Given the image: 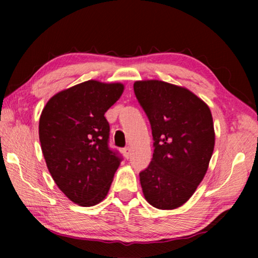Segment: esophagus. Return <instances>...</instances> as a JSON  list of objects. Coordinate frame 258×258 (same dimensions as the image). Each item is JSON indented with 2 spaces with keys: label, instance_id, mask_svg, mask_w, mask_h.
Here are the masks:
<instances>
[{
  "label": "esophagus",
  "instance_id": "1",
  "mask_svg": "<svg viewBox=\"0 0 258 258\" xmlns=\"http://www.w3.org/2000/svg\"><path fill=\"white\" fill-rule=\"evenodd\" d=\"M123 152H124L125 158H127V159H128L130 157H131V148H130V147H126V148H124Z\"/></svg>",
  "mask_w": 258,
  "mask_h": 258
}]
</instances>
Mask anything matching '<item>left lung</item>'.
<instances>
[{"instance_id": "8db88e82", "label": "left lung", "mask_w": 258, "mask_h": 258, "mask_svg": "<svg viewBox=\"0 0 258 258\" xmlns=\"http://www.w3.org/2000/svg\"><path fill=\"white\" fill-rule=\"evenodd\" d=\"M133 87L155 141L151 163L140 173L143 196L158 209L181 207L203 181L212 158L211 109L190 90L171 83L137 81Z\"/></svg>"}]
</instances>
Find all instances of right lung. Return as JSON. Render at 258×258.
<instances>
[{
	"label": "right lung",
	"instance_id": "1",
	"mask_svg": "<svg viewBox=\"0 0 258 258\" xmlns=\"http://www.w3.org/2000/svg\"><path fill=\"white\" fill-rule=\"evenodd\" d=\"M123 92L121 83L90 80L54 94L42 110L38 134L47 169L64 196L80 206L106 198L120 165L108 147L104 113Z\"/></svg>",
	"mask_w": 258,
	"mask_h": 258
}]
</instances>
